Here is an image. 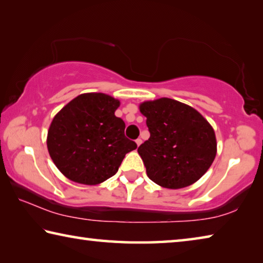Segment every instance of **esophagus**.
Segmentation results:
<instances>
[{
  "mask_svg": "<svg viewBox=\"0 0 263 263\" xmlns=\"http://www.w3.org/2000/svg\"><path fill=\"white\" fill-rule=\"evenodd\" d=\"M141 142H142V140L140 139V138H138V139H136V144H137V146H140V145H141Z\"/></svg>",
  "mask_w": 263,
  "mask_h": 263,
  "instance_id": "1",
  "label": "esophagus"
}]
</instances>
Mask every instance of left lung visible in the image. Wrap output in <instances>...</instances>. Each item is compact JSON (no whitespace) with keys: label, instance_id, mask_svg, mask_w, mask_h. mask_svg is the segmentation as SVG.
<instances>
[{"label":"left lung","instance_id":"left-lung-1","mask_svg":"<svg viewBox=\"0 0 263 263\" xmlns=\"http://www.w3.org/2000/svg\"><path fill=\"white\" fill-rule=\"evenodd\" d=\"M149 138L138 147L146 173L155 183L180 189L195 183L215 160V131L203 116L179 101L162 99L141 103Z\"/></svg>","mask_w":263,"mask_h":263}]
</instances>
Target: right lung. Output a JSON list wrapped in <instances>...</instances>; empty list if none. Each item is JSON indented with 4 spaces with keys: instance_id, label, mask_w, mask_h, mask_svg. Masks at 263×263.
I'll return each mask as SVG.
<instances>
[{
    "instance_id": "obj_1",
    "label": "right lung",
    "mask_w": 263,
    "mask_h": 263,
    "mask_svg": "<svg viewBox=\"0 0 263 263\" xmlns=\"http://www.w3.org/2000/svg\"><path fill=\"white\" fill-rule=\"evenodd\" d=\"M119 101L102 92L75 97L55 115L47 148L58 169L78 183L95 185L117 173L125 154L137 148L116 117Z\"/></svg>"
}]
</instances>
